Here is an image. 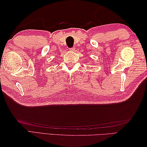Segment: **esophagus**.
Instances as JSON below:
<instances>
[{
    "mask_svg": "<svg viewBox=\"0 0 147 147\" xmlns=\"http://www.w3.org/2000/svg\"><path fill=\"white\" fill-rule=\"evenodd\" d=\"M74 50H75V47H73L69 49V51H74Z\"/></svg>",
    "mask_w": 147,
    "mask_h": 147,
    "instance_id": "esophagus-1",
    "label": "esophagus"
}]
</instances>
